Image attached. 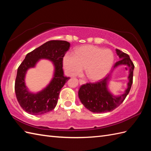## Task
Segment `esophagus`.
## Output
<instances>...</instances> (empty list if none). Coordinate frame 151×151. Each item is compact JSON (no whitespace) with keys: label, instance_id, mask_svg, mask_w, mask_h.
Returning a JSON list of instances; mask_svg holds the SVG:
<instances>
[{"label":"esophagus","instance_id":"34e87169","mask_svg":"<svg viewBox=\"0 0 151 151\" xmlns=\"http://www.w3.org/2000/svg\"><path fill=\"white\" fill-rule=\"evenodd\" d=\"M79 84L80 85H84V84H85L86 83V81H84V80H83V79H79Z\"/></svg>","mask_w":151,"mask_h":151}]
</instances>
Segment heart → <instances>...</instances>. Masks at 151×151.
Returning <instances> with one entry per match:
<instances>
[{
    "label": "heart",
    "instance_id": "1",
    "mask_svg": "<svg viewBox=\"0 0 151 151\" xmlns=\"http://www.w3.org/2000/svg\"><path fill=\"white\" fill-rule=\"evenodd\" d=\"M114 54L111 50L93 45L77 48L75 54L67 53L63 58V66L69 76L79 74L85 68L86 74L92 81L105 78L111 69Z\"/></svg>",
    "mask_w": 151,
    "mask_h": 151
}]
</instances>
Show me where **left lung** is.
Masks as SVG:
<instances>
[{
  "mask_svg": "<svg viewBox=\"0 0 151 151\" xmlns=\"http://www.w3.org/2000/svg\"><path fill=\"white\" fill-rule=\"evenodd\" d=\"M116 51L120 60L116 63L114 69L120 65H126L129 68L127 88L123 94L114 96L108 89L110 75L99 82L89 83L82 85L78 92L79 99L85 108L92 112L103 113L112 111L123 102L131 88L134 65L128 54L118 49H116Z\"/></svg>",
  "mask_w": 151,
  "mask_h": 151,
  "instance_id": "obj_1",
  "label": "left lung"
}]
</instances>
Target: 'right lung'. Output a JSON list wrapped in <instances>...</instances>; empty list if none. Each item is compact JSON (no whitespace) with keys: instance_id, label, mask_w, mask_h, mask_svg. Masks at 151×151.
Listing matches in <instances>:
<instances>
[{"instance_id":"1","label":"right lung","mask_w":151,"mask_h":151,"mask_svg":"<svg viewBox=\"0 0 151 151\" xmlns=\"http://www.w3.org/2000/svg\"><path fill=\"white\" fill-rule=\"evenodd\" d=\"M70 44L65 41H50L28 53L19 66L15 83L17 101L22 109L29 114L41 115L55 109L59 93L70 78L64 76L63 60ZM50 60L55 66L53 78L41 91L30 93L25 84L27 70L34 68L40 59Z\"/></svg>"}]
</instances>
